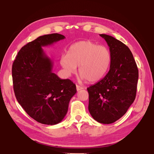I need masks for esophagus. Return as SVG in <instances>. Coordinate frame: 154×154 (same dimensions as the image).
I'll return each mask as SVG.
<instances>
[{
	"mask_svg": "<svg viewBox=\"0 0 154 154\" xmlns=\"http://www.w3.org/2000/svg\"><path fill=\"white\" fill-rule=\"evenodd\" d=\"M76 88H77V91H79V90H82L83 88V87L80 86V85H76Z\"/></svg>",
	"mask_w": 154,
	"mask_h": 154,
	"instance_id": "1",
	"label": "esophagus"
}]
</instances>
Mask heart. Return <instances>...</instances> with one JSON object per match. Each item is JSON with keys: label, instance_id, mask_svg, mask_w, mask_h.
I'll list each match as a JSON object with an SVG mask.
<instances>
[{"label": "heart", "instance_id": "obj_1", "mask_svg": "<svg viewBox=\"0 0 154 154\" xmlns=\"http://www.w3.org/2000/svg\"><path fill=\"white\" fill-rule=\"evenodd\" d=\"M111 55L105 45H98L90 41H82L70 47L67 54L60 58V64L68 76L75 74L79 66L82 79L90 82L100 80L110 66Z\"/></svg>", "mask_w": 154, "mask_h": 154}]
</instances>
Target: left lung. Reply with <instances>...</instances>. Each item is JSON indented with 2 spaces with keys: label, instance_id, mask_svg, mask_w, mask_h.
I'll return each instance as SVG.
<instances>
[{
  "label": "left lung",
  "instance_id": "8db88e82",
  "mask_svg": "<svg viewBox=\"0 0 154 154\" xmlns=\"http://www.w3.org/2000/svg\"><path fill=\"white\" fill-rule=\"evenodd\" d=\"M111 55L110 69L103 79L87 88L88 110L99 123L118 120L133 103L137 94L139 71L131 51L120 41L105 34Z\"/></svg>",
  "mask_w": 154,
  "mask_h": 154
}]
</instances>
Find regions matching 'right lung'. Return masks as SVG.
Returning <instances> with one entry per match:
<instances>
[{
  "mask_svg": "<svg viewBox=\"0 0 154 154\" xmlns=\"http://www.w3.org/2000/svg\"><path fill=\"white\" fill-rule=\"evenodd\" d=\"M64 38L58 33L38 36L21 48L13 63L17 102L31 118L43 124L60 123L77 92L71 80L62 79L52 72L53 62L42 49Z\"/></svg>",
  "mask_w": 154,
  "mask_h": 154,
  "instance_id": "obj_1",
  "label": "right lung"
}]
</instances>
